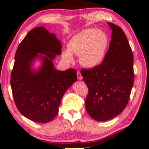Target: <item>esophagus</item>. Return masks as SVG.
<instances>
[{
    "label": "esophagus",
    "instance_id": "obj_1",
    "mask_svg": "<svg viewBox=\"0 0 149 149\" xmlns=\"http://www.w3.org/2000/svg\"><path fill=\"white\" fill-rule=\"evenodd\" d=\"M77 78H78V79H79V80H82V79H83V77H82V75H81L80 72H79V71H77Z\"/></svg>",
    "mask_w": 149,
    "mask_h": 149
}]
</instances>
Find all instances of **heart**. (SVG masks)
Returning a JSON list of instances; mask_svg holds the SVG:
<instances>
[{
    "label": "heart",
    "instance_id": "b5f03b06",
    "mask_svg": "<svg viewBox=\"0 0 149 149\" xmlns=\"http://www.w3.org/2000/svg\"><path fill=\"white\" fill-rule=\"evenodd\" d=\"M109 45V37L104 32L87 28L70 38L68 49L63 52L62 57L71 62L74 60L72 54L79 55V61L83 66L94 68L102 63Z\"/></svg>",
    "mask_w": 149,
    "mask_h": 149
}]
</instances>
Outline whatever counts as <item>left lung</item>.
Listing matches in <instances>:
<instances>
[{"instance_id": "left-lung-1", "label": "left lung", "mask_w": 149, "mask_h": 149, "mask_svg": "<svg viewBox=\"0 0 149 149\" xmlns=\"http://www.w3.org/2000/svg\"><path fill=\"white\" fill-rule=\"evenodd\" d=\"M111 40L104 60L91 69H82L88 87L85 109L93 119L105 121L125 109L134 85V56L123 30L109 23Z\"/></svg>"}]
</instances>
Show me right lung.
Masks as SVG:
<instances>
[{
    "label": "right lung",
    "mask_w": 149,
    "mask_h": 149,
    "mask_svg": "<svg viewBox=\"0 0 149 149\" xmlns=\"http://www.w3.org/2000/svg\"><path fill=\"white\" fill-rule=\"evenodd\" d=\"M62 53L56 34L40 26L26 34L16 51L11 75L13 96L20 113L36 123H48L58 115L67 89L77 80V70H56L53 61ZM42 62L34 69V62Z\"/></svg>",
    "instance_id": "add662e5"
}]
</instances>
